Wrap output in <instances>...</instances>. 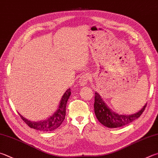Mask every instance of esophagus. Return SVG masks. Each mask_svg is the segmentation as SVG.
<instances>
[{
  "label": "esophagus",
  "instance_id": "1",
  "mask_svg": "<svg viewBox=\"0 0 158 158\" xmlns=\"http://www.w3.org/2000/svg\"><path fill=\"white\" fill-rule=\"evenodd\" d=\"M89 79H90V76L88 75V74H83V75L80 77L79 79V85H85L88 84V81Z\"/></svg>",
  "mask_w": 158,
  "mask_h": 158
}]
</instances>
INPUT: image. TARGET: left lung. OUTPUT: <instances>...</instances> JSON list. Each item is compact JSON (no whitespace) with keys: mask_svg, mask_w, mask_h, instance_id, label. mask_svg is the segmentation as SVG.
Here are the masks:
<instances>
[{"mask_svg":"<svg viewBox=\"0 0 158 158\" xmlns=\"http://www.w3.org/2000/svg\"><path fill=\"white\" fill-rule=\"evenodd\" d=\"M147 106L146 104L141 110L132 114H119L116 113L106 104L99 93L95 92L94 95V113L99 122L108 128H118L133 122L138 118Z\"/></svg>","mask_w":158,"mask_h":158,"instance_id":"8db88e82","label":"left lung"}]
</instances>
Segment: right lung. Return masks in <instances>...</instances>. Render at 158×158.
Segmentation results:
<instances>
[{
  "instance_id": "obj_1",
  "label": "right lung",
  "mask_w": 158,
  "mask_h": 158,
  "mask_svg": "<svg viewBox=\"0 0 158 158\" xmlns=\"http://www.w3.org/2000/svg\"><path fill=\"white\" fill-rule=\"evenodd\" d=\"M70 90L71 89L68 88L65 92L64 95L62 96L61 101H60L58 109L52 115L48 117L46 119L41 120L39 122H32L25 118L20 113H19V115L21 116V118L31 128L41 131H52L55 130L61 126L65 117V108H66L68 100L71 94Z\"/></svg>"
}]
</instances>
